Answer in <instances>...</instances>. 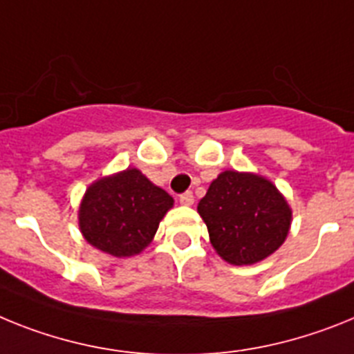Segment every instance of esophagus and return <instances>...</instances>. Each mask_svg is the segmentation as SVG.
<instances>
[{"instance_id":"34e87169","label":"esophagus","mask_w":354,"mask_h":354,"mask_svg":"<svg viewBox=\"0 0 354 354\" xmlns=\"http://www.w3.org/2000/svg\"><path fill=\"white\" fill-rule=\"evenodd\" d=\"M180 203H181V205H185V207L194 205V194H192L190 190H187V192H183V194L180 196Z\"/></svg>"}]
</instances>
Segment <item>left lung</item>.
Segmentation results:
<instances>
[{
	"label": "left lung",
	"instance_id": "8db88e82",
	"mask_svg": "<svg viewBox=\"0 0 354 354\" xmlns=\"http://www.w3.org/2000/svg\"><path fill=\"white\" fill-rule=\"evenodd\" d=\"M210 242L232 266H251L274 253L290 230L292 210L269 180L224 171L199 201Z\"/></svg>",
	"mask_w": 354,
	"mask_h": 354
}]
</instances>
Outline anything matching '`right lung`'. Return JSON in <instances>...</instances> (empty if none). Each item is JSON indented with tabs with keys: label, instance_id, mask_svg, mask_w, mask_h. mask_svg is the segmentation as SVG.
Wrapping results in <instances>:
<instances>
[{
	"label": "right lung",
	"instance_id": "1",
	"mask_svg": "<svg viewBox=\"0 0 354 354\" xmlns=\"http://www.w3.org/2000/svg\"><path fill=\"white\" fill-rule=\"evenodd\" d=\"M174 199L139 169L128 167L94 181L78 210L85 241L112 257L139 254L153 241Z\"/></svg>",
	"mask_w": 354,
	"mask_h": 354
}]
</instances>
